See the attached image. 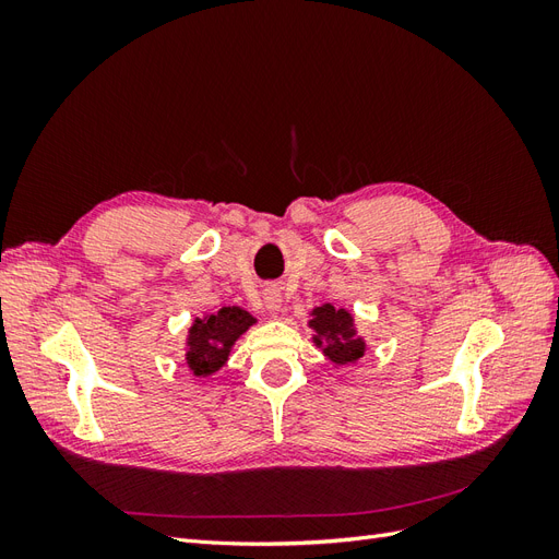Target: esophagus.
<instances>
[{
  "label": "esophagus",
  "instance_id": "esophagus-1",
  "mask_svg": "<svg viewBox=\"0 0 559 559\" xmlns=\"http://www.w3.org/2000/svg\"><path fill=\"white\" fill-rule=\"evenodd\" d=\"M263 306L270 310V312H277L280 306H282V294L277 286H265L263 289Z\"/></svg>",
  "mask_w": 559,
  "mask_h": 559
}]
</instances>
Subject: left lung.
<instances>
[{
  "label": "left lung",
  "instance_id": "8db88e82",
  "mask_svg": "<svg viewBox=\"0 0 559 559\" xmlns=\"http://www.w3.org/2000/svg\"><path fill=\"white\" fill-rule=\"evenodd\" d=\"M310 326L314 329L312 341L324 349L333 364L347 366L364 357L366 343L354 331V317L347 310H335L326 302V306L312 310Z\"/></svg>",
  "mask_w": 559,
  "mask_h": 559
}]
</instances>
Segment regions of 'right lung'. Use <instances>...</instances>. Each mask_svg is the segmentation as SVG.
<instances>
[{"instance_id": "right-lung-1", "label": "right lung", "mask_w": 559, "mask_h": 559, "mask_svg": "<svg viewBox=\"0 0 559 559\" xmlns=\"http://www.w3.org/2000/svg\"><path fill=\"white\" fill-rule=\"evenodd\" d=\"M247 310L222 308L214 314L195 319L186 337V364L193 370L195 378H207L216 373L228 361L230 347L235 341L253 324Z\"/></svg>"}]
</instances>
